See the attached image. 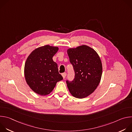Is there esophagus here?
Listing matches in <instances>:
<instances>
[{
    "instance_id": "esophagus-1",
    "label": "esophagus",
    "mask_w": 132,
    "mask_h": 132,
    "mask_svg": "<svg viewBox=\"0 0 132 132\" xmlns=\"http://www.w3.org/2000/svg\"><path fill=\"white\" fill-rule=\"evenodd\" d=\"M62 76H63V78L65 79V77H66V72H64V73H63L62 74Z\"/></svg>"
}]
</instances>
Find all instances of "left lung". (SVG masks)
<instances>
[{"label": "left lung", "mask_w": 132, "mask_h": 132, "mask_svg": "<svg viewBox=\"0 0 132 132\" xmlns=\"http://www.w3.org/2000/svg\"><path fill=\"white\" fill-rule=\"evenodd\" d=\"M67 53L75 73L73 81H66L67 87L73 97L85 98L95 91L100 82L102 64L100 56L86 45L69 48Z\"/></svg>", "instance_id": "obj_1"}]
</instances>
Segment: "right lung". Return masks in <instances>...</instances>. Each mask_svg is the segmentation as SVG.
Here are the masks:
<instances>
[{"instance_id":"obj_1","label":"right lung","mask_w":132,"mask_h":132,"mask_svg":"<svg viewBox=\"0 0 132 132\" xmlns=\"http://www.w3.org/2000/svg\"><path fill=\"white\" fill-rule=\"evenodd\" d=\"M59 49L50 45L42 46L34 50L27 59L24 69L26 81L39 95H49L56 83L63 79L59 72L57 64L53 60Z\"/></svg>"}]
</instances>
